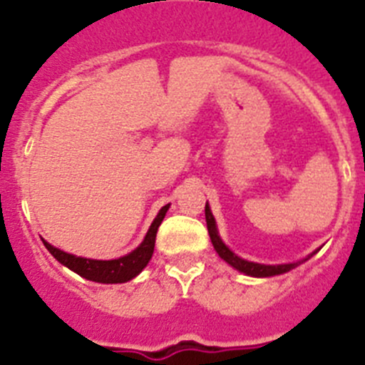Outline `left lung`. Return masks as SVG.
<instances>
[{"label":"left lung","instance_id":"obj_1","mask_svg":"<svg viewBox=\"0 0 365 365\" xmlns=\"http://www.w3.org/2000/svg\"><path fill=\"white\" fill-rule=\"evenodd\" d=\"M205 215H206V227H208V234H210V240H212V245H214L215 252L219 254V257L221 259H225L230 267H234L235 270H240V272L247 274V276H254V278H269V276H278V274H283V272H289V270L296 269V267L299 265V263H303V261H307L309 257H305V259L298 261V263H285V265H261V263H254V261H247L243 259V257H240L237 254H234L230 250V248L227 247V245L222 243V240L219 237V232H217V227H215V219L214 215H212L210 212V206H208V202H206L205 206Z\"/></svg>","mask_w":365,"mask_h":365}]
</instances>
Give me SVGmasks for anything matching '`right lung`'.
Segmentation results:
<instances>
[{
    "mask_svg": "<svg viewBox=\"0 0 365 365\" xmlns=\"http://www.w3.org/2000/svg\"><path fill=\"white\" fill-rule=\"evenodd\" d=\"M170 205L163 206L157 214V217L151 222L150 230H148L146 237L133 252L125 254V256L118 257V259H87V257H78L73 256V254H67L60 248L53 247L51 243L43 240L45 248L56 257L62 265H66L67 269H71L73 272H76L78 276L86 279H91L96 283H125L133 279L135 276L143 272L144 267L150 263L151 256H153L155 248V237H157V230H159L160 222H163L164 215H166Z\"/></svg>",
    "mask_w": 365,
    "mask_h": 365,
    "instance_id": "add662e5",
    "label": "right lung"
}]
</instances>
